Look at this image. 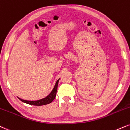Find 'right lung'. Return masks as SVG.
I'll return each instance as SVG.
<instances>
[{
  "instance_id": "add662e5",
  "label": "right lung",
  "mask_w": 130,
  "mask_h": 130,
  "mask_svg": "<svg viewBox=\"0 0 130 130\" xmlns=\"http://www.w3.org/2000/svg\"><path fill=\"white\" fill-rule=\"evenodd\" d=\"M59 79H58V80L56 81L54 88L53 89L52 91H51V92L50 93V94L48 95V96H46V98H43V99H40V100H37V101H26V100L20 99L19 98H18L20 100V101H22L23 102H25L26 103V104H28L29 105H32L40 106V105H44L50 104L51 102H52L53 101L54 99V98H55L56 96V93H57V86H58Z\"/></svg>"
}]
</instances>
